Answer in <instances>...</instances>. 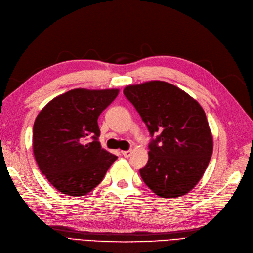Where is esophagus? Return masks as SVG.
Returning a JSON list of instances; mask_svg holds the SVG:
<instances>
[{
    "mask_svg": "<svg viewBox=\"0 0 253 253\" xmlns=\"http://www.w3.org/2000/svg\"><path fill=\"white\" fill-rule=\"evenodd\" d=\"M121 153H122V156H124L125 158H129L130 156H131L132 150H124V151H122Z\"/></svg>",
    "mask_w": 253,
    "mask_h": 253,
    "instance_id": "1",
    "label": "esophagus"
}]
</instances>
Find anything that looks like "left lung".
I'll return each mask as SVG.
<instances>
[{"label": "left lung", "mask_w": 253, "mask_h": 253, "mask_svg": "<svg viewBox=\"0 0 253 253\" xmlns=\"http://www.w3.org/2000/svg\"><path fill=\"white\" fill-rule=\"evenodd\" d=\"M123 93L151 136L148 162L140 169L144 183L161 198L189 192L205 172L213 148L200 104L162 81L127 86Z\"/></svg>", "instance_id": "left-lung-1"}]
</instances>
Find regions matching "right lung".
I'll return each mask as SVG.
<instances>
[{
    "instance_id": "right-lung-1",
    "label": "right lung",
    "mask_w": 253,
    "mask_h": 253,
    "mask_svg": "<svg viewBox=\"0 0 253 253\" xmlns=\"http://www.w3.org/2000/svg\"><path fill=\"white\" fill-rule=\"evenodd\" d=\"M118 89H73L41 110L34 124V154L40 170L60 192L83 197L99 185L118 157L102 149L97 119Z\"/></svg>"
}]
</instances>
